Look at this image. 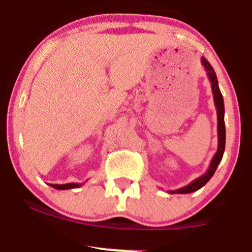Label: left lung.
<instances>
[{"label": "left lung", "instance_id": "8db88e82", "mask_svg": "<svg viewBox=\"0 0 252 252\" xmlns=\"http://www.w3.org/2000/svg\"><path fill=\"white\" fill-rule=\"evenodd\" d=\"M201 64L204 65L207 73V77L211 81V88H212L213 94V101H215L216 110H217V133H218V147L217 152L213 156L212 161H211L210 167H208L207 172L201 177L196 178L192 180L190 184L185 185V187L179 188L177 190H168L169 194H189V192H194L196 190L201 189L202 187L212 178L215 174L216 169H217L218 164L222 161L223 154H224L225 147V124H224V102H223V96L220 94V88H218V80L217 75H216L215 70H213L212 65L208 63V61L205 57L201 58Z\"/></svg>", "mask_w": 252, "mask_h": 252}]
</instances>
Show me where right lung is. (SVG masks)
<instances>
[{
	"instance_id": "add662e5",
	"label": "right lung",
	"mask_w": 252,
	"mask_h": 252,
	"mask_svg": "<svg viewBox=\"0 0 252 252\" xmlns=\"http://www.w3.org/2000/svg\"><path fill=\"white\" fill-rule=\"evenodd\" d=\"M51 187L55 188L58 190H67V189H74V188L81 187L83 184H79V183H68V184H50Z\"/></svg>"
}]
</instances>
